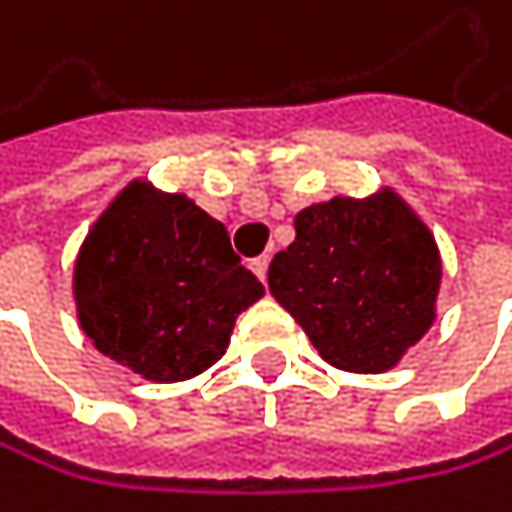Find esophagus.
Here are the masks:
<instances>
[{"instance_id":"esophagus-1","label":"esophagus","mask_w":512,"mask_h":512,"mask_svg":"<svg viewBox=\"0 0 512 512\" xmlns=\"http://www.w3.org/2000/svg\"><path fill=\"white\" fill-rule=\"evenodd\" d=\"M267 267H270V258H267V254H261V258H254V261H251V270H254V277H258L261 283L267 280Z\"/></svg>"}]
</instances>
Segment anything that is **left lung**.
Segmentation results:
<instances>
[{"label":"left lung","mask_w":512,"mask_h":512,"mask_svg":"<svg viewBox=\"0 0 512 512\" xmlns=\"http://www.w3.org/2000/svg\"><path fill=\"white\" fill-rule=\"evenodd\" d=\"M267 280L324 362L381 374L437 318L441 251L393 188L336 194L295 217V242L270 261Z\"/></svg>","instance_id":"left-lung-1"}]
</instances>
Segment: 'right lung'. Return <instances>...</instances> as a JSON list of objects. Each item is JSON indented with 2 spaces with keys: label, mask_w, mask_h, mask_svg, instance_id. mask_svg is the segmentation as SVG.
<instances>
[{
  "label": "right lung",
  "mask_w": 512,
  "mask_h": 512,
  "mask_svg": "<svg viewBox=\"0 0 512 512\" xmlns=\"http://www.w3.org/2000/svg\"><path fill=\"white\" fill-rule=\"evenodd\" d=\"M78 324L153 384L223 359L235 318L264 295L229 232L185 194L128 182L90 226L71 280Z\"/></svg>",
  "instance_id": "1"
}]
</instances>
